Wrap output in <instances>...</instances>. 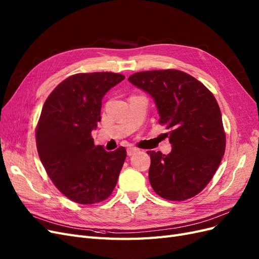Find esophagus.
I'll return each instance as SVG.
<instances>
[{
    "instance_id": "esophagus-1",
    "label": "esophagus",
    "mask_w": 259,
    "mask_h": 259,
    "mask_svg": "<svg viewBox=\"0 0 259 259\" xmlns=\"http://www.w3.org/2000/svg\"><path fill=\"white\" fill-rule=\"evenodd\" d=\"M138 151H139V149L134 148V147H130V148H127V155L131 156V155H133V154L137 153Z\"/></svg>"
}]
</instances>
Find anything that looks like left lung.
I'll return each mask as SVG.
<instances>
[{
  "label": "left lung",
  "mask_w": 259,
  "mask_h": 259,
  "mask_svg": "<svg viewBox=\"0 0 259 259\" xmlns=\"http://www.w3.org/2000/svg\"><path fill=\"white\" fill-rule=\"evenodd\" d=\"M128 81L154 98L159 123L169 130L171 151H148L149 182L156 194L185 201L213 178L226 149L221 109L211 92L192 75L175 69L132 74Z\"/></svg>",
  "instance_id": "obj_1"
}]
</instances>
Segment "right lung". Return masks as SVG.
I'll return each instance as SVG.
<instances>
[{
  "label": "right lung",
  "instance_id": "1",
  "mask_svg": "<svg viewBox=\"0 0 259 259\" xmlns=\"http://www.w3.org/2000/svg\"><path fill=\"white\" fill-rule=\"evenodd\" d=\"M125 79L120 73H76L45 100L35 130L37 153L57 189L75 203L95 204L110 197L126 158L124 147L107 152L94 145L101 99Z\"/></svg>",
  "mask_w": 259,
  "mask_h": 259
}]
</instances>
